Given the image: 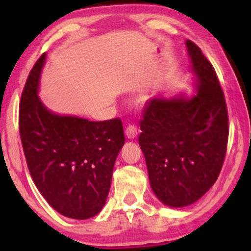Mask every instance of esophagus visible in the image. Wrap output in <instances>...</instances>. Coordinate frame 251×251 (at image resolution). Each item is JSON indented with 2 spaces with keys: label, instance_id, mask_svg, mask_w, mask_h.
<instances>
[{
  "label": "esophagus",
  "instance_id": "34e87169",
  "mask_svg": "<svg viewBox=\"0 0 251 251\" xmlns=\"http://www.w3.org/2000/svg\"><path fill=\"white\" fill-rule=\"evenodd\" d=\"M125 135L128 139H134L137 137V127L134 125H129L125 129Z\"/></svg>",
  "mask_w": 251,
  "mask_h": 251
}]
</instances>
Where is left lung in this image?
Wrapping results in <instances>:
<instances>
[{
  "label": "left lung",
  "instance_id": "1",
  "mask_svg": "<svg viewBox=\"0 0 251 251\" xmlns=\"http://www.w3.org/2000/svg\"><path fill=\"white\" fill-rule=\"evenodd\" d=\"M195 94H158L140 122L139 145L152 191L164 205L184 208L217 180L226 157L229 126L226 99L214 67L186 40Z\"/></svg>",
  "mask_w": 251,
  "mask_h": 251
}]
</instances>
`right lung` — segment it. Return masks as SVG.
Listing matches in <instances>:
<instances>
[{
    "mask_svg": "<svg viewBox=\"0 0 251 251\" xmlns=\"http://www.w3.org/2000/svg\"><path fill=\"white\" fill-rule=\"evenodd\" d=\"M47 54L30 71L21 97L20 135L28 169L48 204L59 214L87 220L107 200L117 155L125 144L120 119L89 122L50 111L40 99Z\"/></svg>",
    "mask_w": 251,
    "mask_h": 251,
    "instance_id": "right-lung-1",
    "label": "right lung"
}]
</instances>
